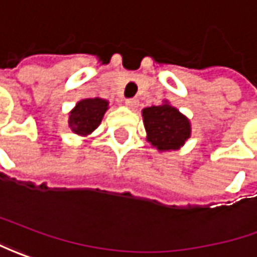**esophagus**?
Segmentation results:
<instances>
[{
  "instance_id": "34e87169",
  "label": "esophagus",
  "mask_w": 257,
  "mask_h": 257,
  "mask_svg": "<svg viewBox=\"0 0 257 257\" xmlns=\"http://www.w3.org/2000/svg\"><path fill=\"white\" fill-rule=\"evenodd\" d=\"M125 105L129 106V108H132V109H135L138 106V99L137 98H129V99H125Z\"/></svg>"
}]
</instances>
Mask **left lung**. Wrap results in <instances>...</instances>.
Returning <instances> with one entry per match:
<instances>
[{
    "mask_svg": "<svg viewBox=\"0 0 257 257\" xmlns=\"http://www.w3.org/2000/svg\"><path fill=\"white\" fill-rule=\"evenodd\" d=\"M142 116L148 141L159 151L178 149L190 137L189 120L171 105L145 108Z\"/></svg>",
    "mask_w": 257,
    "mask_h": 257,
    "instance_id": "left-lung-1",
    "label": "left lung"
}]
</instances>
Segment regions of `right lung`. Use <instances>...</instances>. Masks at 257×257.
Wrapping results in <instances>:
<instances>
[{"label":"right lung","mask_w":257,"mask_h":257,"mask_svg":"<svg viewBox=\"0 0 257 257\" xmlns=\"http://www.w3.org/2000/svg\"><path fill=\"white\" fill-rule=\"evenodd\" d=\"M108 109V102L99 98H88L76 103L69 113V128L78 135H88L98 128Z\"/></svg>","instance_id":"obj_1"}]
</instances>
